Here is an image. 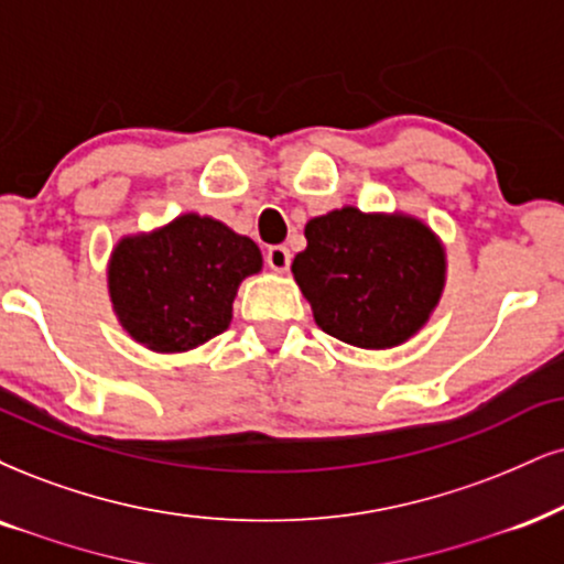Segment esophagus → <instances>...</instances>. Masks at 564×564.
<instances>
[{
  "instance_id": "1",
  "label": "esophagus",
  "mask_w": 564,
  "mask_h": 564,
  "mask_svg": "<svg viewBox=\"0 0 564 564\" xmlns=\"http://www.w3.org/2000/svg\"><path fill=\"white\" fill-rule=\"evenodd\" d=\"M290 261H293V256H290V250L284 246H271L267 250V263L269 269L274 271H288L290 269Z\"/></svg>"
}]
</instances>
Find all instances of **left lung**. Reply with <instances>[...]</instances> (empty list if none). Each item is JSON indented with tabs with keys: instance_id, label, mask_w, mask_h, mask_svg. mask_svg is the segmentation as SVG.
Wrapping results in <instances>:
<instances>
[{
	"instance_id": "8db88e82",
	"label": "left lung",
	"mask_w": 564,
	"mask_h": 564,
	"mask_svg": "<svg viewBox=\"0 0 564 564\" xmlns=\"http://www.w3.org/2000/svg\"><path fill=\"white\" fill-rule=\"evenodd\" d=\"M293 274L326 335L366 350L413 337L440 303L444 248L413 217L345 206L305 225Z\"/></svg>"
}]
</instances>
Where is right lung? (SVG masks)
Listing matches in <instances>:
<instances>
[{
  "mask_svg": "<svg viewBox=\"0 0 564 564\" xmlns=\"http://www.w3.org/2000/svg\"><path fill=\"white\" fill-rule=\"evenodd\" d=\"M261 271V250L227 225L183 214L124 238L109 263V295L124 329L156 352H183L221 335L238 284Z\"/></svg>",
  "mask_w": 564,
  "mask_h": 564,
  "instance_id": "1",
  "label": "right lung"
}]
</instances>
